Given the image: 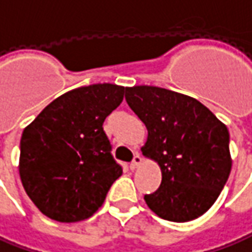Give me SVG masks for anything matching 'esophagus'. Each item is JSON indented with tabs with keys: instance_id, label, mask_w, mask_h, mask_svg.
<instances>
[{
	"instance_id": "obj_1",
	"label": "esophagus",
	"mask_w": 252,
	"mask_h": 252,
	"mask_svg": "<svg viewBox=\"0 0 252 252\" xmlns=\"http://www.w3.org/2000/svg\"><path fill=\"white\" fill-rule=\"evenodd\" d=\"M140 164H142V157H140L139 155H135L132 162H131V165H129V168H131V169L138 168Z\"/></svg>"
}]
</instances>
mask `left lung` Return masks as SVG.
<instances>
[{
  "label": "left lung",
  "instance_id": "left-lung-1",
  "mask_svg": "<svg viewBox=\"0 0 252 252\" xmlns=\"http://www.w3.org/2000/svg\"><path fill=\"white\" fill-rule=\"evenodd\" d=\"M126 100L148 128L142 155L161 168L160 188L145 196L148 207L172 222L201 217L232 169L226 126L197 99L165 88L128 87Z\"/></svg>",
  "mask_w": 252,
  "mask_h": 252
}]
</instances>
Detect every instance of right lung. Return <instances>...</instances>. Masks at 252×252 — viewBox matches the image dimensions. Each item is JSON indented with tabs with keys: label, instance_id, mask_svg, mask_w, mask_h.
<instances>
[{
	"label": "right lung",
	"instance_id": "add662e5",
	"mask_svg": "<svg viewBox=\"0 0 252 252\" xmlns=\"http://www.w3.org/2000/svg\"><path fill=\"white\" fill-rule=\"evenodd\" d=\"M126 88L92 84L56 97L26 126L19 175L27 196L58 222L87 220L103 204L123 168L113 158L103 121Z\"/></svg>",
	"mask_w": 252,
	"mask_h": 252
}]
</instances>
